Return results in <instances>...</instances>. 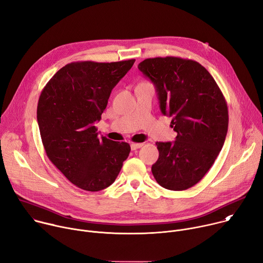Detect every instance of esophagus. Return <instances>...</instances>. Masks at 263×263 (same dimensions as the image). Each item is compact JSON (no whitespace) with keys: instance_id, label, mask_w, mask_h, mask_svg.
<instances>
[{"instance_id":"obj_1","label":"esophagus","mask_w":263,"mask_h":263,"mask_svg":"<svg viewBox=\"0 0 263 263\" xmlns=\"http://www.w3.org/2000/svg\"><path fill=\"white\" fill-rule=\"evenodd\" d=\"M130 145H131V149H132V151H135V149L140 148V147L143 145V143H134V142H132Z\"/></svg>"}]
</instances>
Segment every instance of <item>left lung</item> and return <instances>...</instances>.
Segmentation results:
<instances>
[{
	"instance_id": "left-lung-1",
	"label": "left lung",
	"mask_w": 263,
	"mask_h": 263,
	"mask_svg": "<svg viewBox=\"0 0 263 263\" xmlns=\"http://www.w3.org/2000/svg\"><path fill=\"white\" fill-rule=\"evenodd\" d=\"M157 92L160 111L172 118L173 141H157L152 173L170 191L197 184L212 166L228 131V108L209 71L194 60L148 58L138 64Z\"/></svg>"
}]
</instances>
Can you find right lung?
I'll return each instance as SVG.
<instances>
[{
	"mask_svg": "<svg viewBox=\"0 0 263 263\" xmlns=\"http://www.w3.org/2000/svg\"><path fill=\"white\" fill-rule=\"evenodd\" d=\"M134 62L67 64L54 74L40 97L37 123L46 153L81 190L99 192L110 186L129 156V143L100 137L95 125L112 89Z\"/></svg>",
	"mask_w": 263,
	"mask_h": 263,
	"instance_id": "1",
	"label": "right lung"
}]
</instances>
